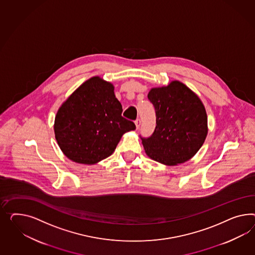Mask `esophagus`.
Masks as SVG:
<instances>
[{"label": "esophagus", "mask_w": 255, "mask_h": 255, "mask_svg": "<svg viewBox=\"0 0 255 255\" xmlns=\"http://www.w3.org/2000/svg\"><path fill=\"white\" fill-rule=\"evenodd\" d=\"M134 124H135V126H136V129H139V127H140V125H141L140 119H137V120L134 122Z\"/></svg>", "instance_id": "34e87169"}]
</instances>
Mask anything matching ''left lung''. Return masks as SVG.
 <instances>
[{
    "instance_id": "1",
    "label": "left lung",
    "mask_w": 255,
    "mask_h": 255,
    "mask_svg": "<svg viewBox=\"0 0 255 255\" xmlns=\"http://www.w3.org/2000/svg\"><path fill=\"white\" fill-rule=\"evenodd\" d=\"M147 97L156 110V128L142 138L145 154L161 164L176 166L193 158L208 133L206 110L186 84L172 81L151 88Z\"/></svg>"
}]
</instances>
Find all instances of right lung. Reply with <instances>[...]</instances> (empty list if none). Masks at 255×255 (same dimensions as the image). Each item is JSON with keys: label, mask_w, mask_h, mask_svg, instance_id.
I'll return each instance as SVG.
<instances>
[{"label": "right lung", "mask_w": 255, "mask_h": 255, "mask_svg": "<svg viewBox=\"0 0 255 255\" xmlns=\"http://www.w3.org/2000/svg\"><path fill=\"white\" fill-rule=\"evenodd\" d=\"M122 113L112 83L95 76L81 84L55 115V139L64 155L87 165L110 157L124 133L135 129Z\"/></svg>", "instance_id": "1"}]
</instances>
